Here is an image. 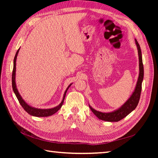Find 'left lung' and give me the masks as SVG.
Returning <instances> with one entry per match:
<instances>
[{
	"mask_svg": "<svg viewBox=\"0 0 158 158\" xmlns=\"http://www.w3.org/2000/svg\"><path fill=\"white\" fill-rule=\"evenodd\" d=\"M135 42L137 46V49H138V53H139V76L138 81L136 85V88L135 89V92H133L132 96L130 98L127 100L126 103L121 107L118 110H116L113 112L110 113H102L99 112L98 110H96L94 109L92 107L89 106L90 109L94 114L98 117V119H102L106 122H118L121 119H123L124 117H126L129 113L132 111L133 110L136 109L140 100V94H141V89H142V81L143 80V76H144V69H143V60H142V54H141V50H140V45L139 44L138 41L135 39Z\"/></svg>",
	"mask_w": 158,
	"mask_h": 158,
	"instance_id": "1",
	"label": "left lung"
}]
</instances>
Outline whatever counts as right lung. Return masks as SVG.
Returning a JSON list of instances; mask_svg holds the SVG:
<instances>
[{
	"label": "right lung",
	"instance_id": "1",
	"mask_svg": "<svg viewBox=\"0 0 158 158\" xmlns=\"http://www.w3.org/2000/svg\"><path fill=\"white\" fill-rule=\"evenodd\" d=\"M19 49L18 50V51H17V52L15 53V58H14V60H13V73H12V88H13V92H14L15 94L17 97V98H18L19 102L20 103V105H21L23 107V109H24L28 114H30V115H33V116H36V117H48V116H50V115H53V114L56 113L62 107V106L63 105V102H64V98H65V96H66L67 90H68L69 88L70 85H71V84L69 85L68 88H67V89H66L64 94L62 101L61 102V103H60L58 106L54 107V108L49 109H40L34 108V107H32L30 105H27V104L25 102L24 100L22 99L21 96H20V94L18 91V89H17L16 84H15L16 59H17V56H18V53L19 52Z\"/></svg>",
	"mask_w": 158,
	"mask_h": 158
}]
</instances>
